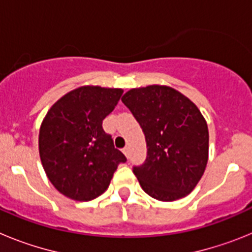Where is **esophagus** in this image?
I'll return each mask as SVG.
<instances>
[{
    "mask_svg": "<svg viewBox=\"0 0 252 252\" xmlns=\"http://www.w3.org/2000/svg\"><path fill=\"white\" fill-rule=\"evenodd\" d=\"M122 153L125 154V157H126V158L130 157V149H128L127 146H126V148H125V149H122Z\"/></svg>",
    "mask_w": 252,
    "mask_h": 252,
    "instance_id": "1",
    "label": "esophagus"
}]
</instances>
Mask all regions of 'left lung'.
<instances>
[{
  "label": "left lung",
  "instance_id": "left-lung-1",
  "mask_svg": "<svg viewBox=\"0 0 252 252\" xmlns=\"http://www.w3.org/2000/svg\"><path fill=\"white\" fill-rule=\"evenodd\" d=\"M145 133L148 157L133 168L144 192L173 202L192 192L208 161V126L188 97L168 86L132 88L121 98Z\"/></svg>",
  "mask_w": 252,
  "mask_h": 252
}]
</instances>
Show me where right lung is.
<instances>
[{
	"label": "right lung",
	"mask_w": 252,
	"mask_h": 252,
	"mask_svg": "<svg viewBox=\"0 0 252 252\" xmlns=\"http://www.w3.org/2000/svg\"><path fill=\"white\" fill-rule=\"evenodd\" d=\"M121 88L83 86L58 99L39 131V154L50 183L65 197L92 201L106 192L124 154L102 122L119 103Z\"/></svg>",
	"instance_id": "add662e5"
}]
</instances>
